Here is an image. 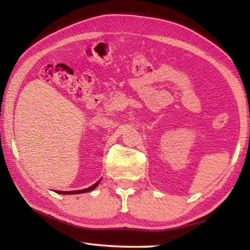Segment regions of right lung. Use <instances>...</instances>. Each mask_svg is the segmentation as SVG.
<instances>
[{"mask_svg": "<svg viewBox=\"0 0 250 250\" xmlns=\"http://www.w3.org/2000/svg\"><path fill=\"white\" fill-rule=\"evenodd\" d=\"M100 181H101V180H99L98 182H97V183H95L94 185H91V186H89V188H84V189H78V191H69V192H65V191H57V193H58V194H67V195H70V194H82V193H87V192H90V191H92V189H94V188H96L97 186H98V184L100 183Z\"/></svg>", "mask_w": 250, "mask_h": 250, "instance_id": "add662e5", "label": "right lung"}]
</instances>
